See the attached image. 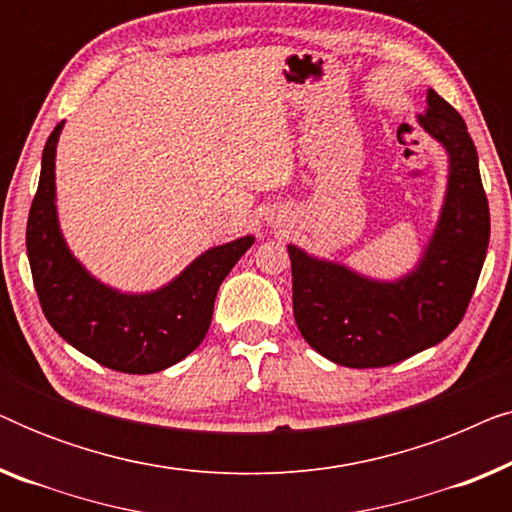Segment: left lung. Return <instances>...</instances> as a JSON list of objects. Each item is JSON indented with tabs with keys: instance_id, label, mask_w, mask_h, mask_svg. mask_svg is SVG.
Wrapping results in <instances>:
<instances>
[{
	"instance_id": "obj_1",
	"label": "left lung",
	"mask_w": 512,
	"mask_h": 512,
	"mask_svg": "<svg viewBox=\"0 0 512 512\" xmlns=\"http://www.w3.org/2000/svg\"><path fill=\"white\" fill-rule=\"evenodd\" d=\"M417 123L447 153V184L436 226L408 272L377 279L286 247L298 331L340 366H391L438 345L459 326L485 263L489 205L464 118L429 88Z\"/></svg>"
}]
</instances>
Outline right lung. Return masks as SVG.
<instances>
[{
	"label": "right lung",
	"instance_id": "add662e5",
	"mask_svg": "<svg viewBox=\"0 0 512 512\" xmlns=\"http://www.w3.org/2000/svg\"><path fill=\"white\" fill-rule=\"evenodd\" d=\"M65 123L51 132L27 219V258L48 324L104 368L149 375L186 359L205 340L214 298L233 265L254 244L242 235L193 258L153 291H121L97 279L62 235L55 195V153Z\"/></svg>",
	"mask_w": 512,
	"mask_h": 512
}]
</instances>
